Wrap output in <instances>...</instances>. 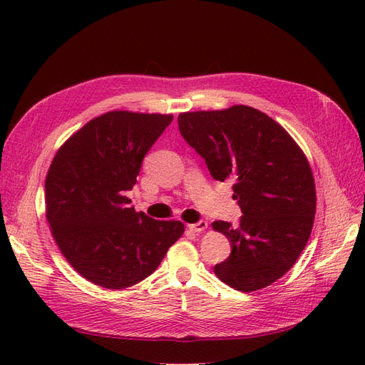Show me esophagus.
I'll return each mask as SVG.
<instances>
[{
    "mask_svg": "<svg viewBox=\"0 0 365 365\" xmlns=\"http://www.w3.org/2000/svg\"><path fill=\"white\" fill-rule=\"evenodd\" d=\"M207 227H208V224L205 222V220H200V222L189 225V230L193 231V233H202L204 230H207Z\"/></svg>",
    "mask_w": 365,
    "mask_h": 365,
    "instance_id": "obj_1",
    "label": "esophagus"
}]
</instances>
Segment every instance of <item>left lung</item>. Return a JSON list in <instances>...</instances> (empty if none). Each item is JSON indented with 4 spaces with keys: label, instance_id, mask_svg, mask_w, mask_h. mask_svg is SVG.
I'll return each instance as SVG.
<instances>
[{
    "label": "left lung",
    "instance_id": "left-lung-1",
    "mask_svg": "<svg viewBox=\"0 0 365 365\" xmlns=\"http://www.w3.org/2000/svg\"><path fill=\"white\" fill-rule=\"evenodd\" d=\"M178 125L213 178L235 181L244 213L239 227L212 224L231 245L215 274L242 292L267 288L294 267L314 227L315 181L304 152L277 121L247 105L181 113Z\"/></svg>",
    "mask_w": 365,
    "mask_h": 365
}]
</instances>
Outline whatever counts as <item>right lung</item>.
<instances>
[{
    "mask_svg": "<svg viewBox=\"0 0 365 365\" xmlns=\"http://www.w3.org/2000/svg\"><path fill=\"white\" fill-rule=\"evenodd\" d=\"M172 114L109 111L63 143L46 178V217L63 257L83 279L125 289L158 268L184 233L181 220H155L126 195Z\"/></svg>",
    "mask_w": 365,
    "mask_h": 365,
    "instance_id": "add662e5",
    "label": "right lung"
}]
</instances>
